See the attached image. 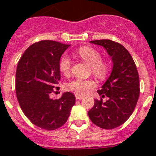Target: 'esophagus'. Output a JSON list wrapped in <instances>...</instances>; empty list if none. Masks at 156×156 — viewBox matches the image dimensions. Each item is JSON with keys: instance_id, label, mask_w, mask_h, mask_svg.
Returning <instances> with one entry per match:
<instances>
[{"instance_id": "1", "label": "esophagus", "mask_w": 156, "mask_h": 156, "mask_svg": "<svg viewBox=\"0 0 156 156\" xmlns=\"http://www.w3.org/2000/svg\"><path fill=\"white\" fill-rule=\"evenodd\" d=\"M75 97H76V99H77V100H82V99H83V96H81V95H76Z\"/></svg>"}]
</instances>
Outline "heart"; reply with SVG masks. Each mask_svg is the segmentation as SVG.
Listing matches in <instances>:
<instances>
[{
    "mask_svg": "<svg viewBox=\"0 0 156 156\" xmlns=\"http://www.w3.org/2000/svg\"><path fill=\"white\" fill-rule=\"evenodd\" d=\"M75 54L83 61L90 65L91 73L100 80L105 79L109 72V66L106 61L101 59L100 52L94 48L83 46L75 51ZM71 61L67 55H64L60 61V70L68 76L70 73ZM95 87V82L92 79L76 78L66 85V89L78 95H84L88 90Z\"/></svg>",
    "mask_w": 156,
    "mask_h": 156,
    "instance_id": "heart-1",
    "label": "heart"
}]
</instances>
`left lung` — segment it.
I'll use <instances>...</instances> for the list:
<instances>
[{
    "mask_svg": "<svg viewBox=\"0 0 156 156\" xmlns=\"http://www.w3.org/2000/svg\"><path fill=\"white\" fill-rule=\"evenodd\" d=\"M90 43L104 47L112 57L113 66L109 78L97 90L100 100H95L88 116L95 126L112 129L125 123L133 113L140 93L139 76L130 53L121 44L110 40ZM104 97L108 100L103 102Z\"/></svg>",
    "mask_w": 156,
    "mask_h": 156,
    "instance_id": "8db88e82",
    "label": "left lung"
}]
</instances>
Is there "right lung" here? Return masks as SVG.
I'll return each mask as SVG.
<instances>
[{
  "mask_svg": "<svg viewBox=\"0 0 156 156\" xmlns=\"http://www.w3.org/2000/svg\"><path fill=\"white\" fill-rule=\"evenodd\" d=\"M69 46L52 40L35 43L17 66L16 95L21 108L30 122L46 130L63 126L75 104V96L68 91L60 99L50 98L61 79V56Z\"/></svg>",
  "mask_w": 156,
  "mask_h": 156,
  "instance_id": "right-lung-1",
  "label": "right lung"
}]
</instances>
